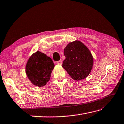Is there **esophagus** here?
Segmentation results:
<instances>
[{
  "instance_id": "esophagus-1",
  "label": "esophagus",
  "mask_w": 124,
  "mask_h": 124,
  "mask_svg": "<svg viewBox=\"0 0 124 124\" xmlns=\"http://www.w3.org/2000/svg\"><path fill=\"white\" fill-rule=\"evenodd\" d=\"M57 64L60 65H62V60H59V61H58L57 62Z\"/></svg>"
}]
</instances>
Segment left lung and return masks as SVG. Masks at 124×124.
<instances>
[{"instance_id":"8db88e82","label":"left lung","mask_w":124,"mask_h":124,"mask_svg":"<svg viewBox=\"0 0 124 124\" xmlns=\"http://www.w3.org/2000/svg\"><path fill=\"white\" fill-rule=\"evenodd\" d=\"M66 57L62 67L73 80H81L86 78L93 69L94 58L89 49L80 41H74L65 47Z\"/></svg>"}]
</instances>
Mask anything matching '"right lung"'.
<instances>
[{
    "label": "right lung",
    "instance_id": "right-lung-1",
    "mask_svg": "<svg viewBox=\"0 0 124 124\" xmlns=\"http://www.w3.org/2000/svg\"><path fill=\"white\" fill-rule=\"evenodd\" d=\"M54 65L51 58L39 51L33 53L26 65V75L32 85L43 87L49 81Z\"/></svg>",
    "mask_w": 124,
    "mask_h": 124
}]
</instances>
